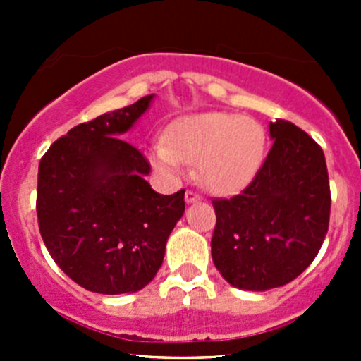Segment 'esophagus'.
I'll list each match as a JSON object with an SVG mask.
<instances>
[{"mask_svg":"<svg viewBox=\"0 0 361 361\" xmlns=\"http://www.w3.org/2000/svg\"><path fill=\"white\" fill-rule=\"evenodd\" d=\"M199 199H201V195H199V194H195L194 190H187V192H185V201H187L188 204H192V202H197Z\"/></svg>","mask_w":361,"mask_h":361,"instance_id":"1","label":"esophagus"}]
</instances>
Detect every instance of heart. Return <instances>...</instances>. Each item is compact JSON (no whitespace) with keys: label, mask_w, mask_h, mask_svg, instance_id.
I'll list each match as a JSON object with an SVG mask.
<instances>
[{"label":"heart","mask_w":361,"mask_h":361,"mask_svg":"<svg viewBox=\"0 0 361 361\" xmlns=\"http://www.w3.org/2000/svg\"><path fill=\"white\" fill-rule=\"evenodd\" d=\"M264 155V127L250 116L225 111L181 116L167 127L164 143L150 148L160 173L178 176L183 164H195L199 183L218 195L235 194L251 183Z\"/></svg>","instance_id":"1"}]
</instances>
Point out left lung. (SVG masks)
Wrapping results in <instances>:
<instances>
[{
    "label": "left lung",
    "mask_w": 361,
    "mask_h": 361,
    "mask_svg": "<svg viewBox=\"0 0 361 361\" xmlns=\"http://www.w3.org/2000/svg\"><path fill=\"white\" fill-rule=\"evenodd\" d=\"M274 140L253 181L214 199L211 257L232 286L265 292L293 281L325 241L330 183L322 147L288 120L269 126Z\"/></svg>",
    "instance_id": "8db88e82"
}]
</instances>
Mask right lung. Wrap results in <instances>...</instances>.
<instances>
[{"mask_svg": "<svg viewBox=\"0 0 361 361\" xmlns=\"http://www.w3.org/2000/svg\"><path fill=\"white\" fill-rule=\"evenodd\" d=\"M152 99L154 94L73 127L39 160V234L64 274L89 292L145 288L183 216L185 190L157 194L145 180L148 160L120 137Z\"/></svg>", "mask_w": 361, "mask_h": 361, "instance_id": "add662e5", "label": "right lung"}]
</instances>
